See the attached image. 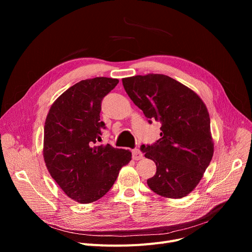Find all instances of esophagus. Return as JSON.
<instances>
[{"label": "esophagus", "instance_id": "34e87169", "mask_svg": "<svg viewBox=\"0 0 252 252\" xmlns=\"http://www.w3.org/2000/svg\"><path fill=\"white\" fill-rule=\"evenodd\" d=\"M131 153H133V159L134 160H140L143 158V153L139 149H134Z\"/></svg>", "mask_w": 252, "mask_h": 252}]
</instances>
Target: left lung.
I'll return each instance as SVG.
<instances>
[{
  "mask_svg": "<svg viewBox=\"0 0 252 252\" xmlns=\"http://www.w3.org/2000/svg\"><path fill=\"white\" fill-rule=\"evenodd\" d=\"M123 85L149 123L161 124L160 139L151 146H141L145 157L156 164V174L147 180L149 188L165 198L187 196L199 184L214 155L205 104L194 91L164 74L126 77Z\"/></svg>",
  "mask_w": 252,
  "mask_h": 252,
  "instance_id": "1",
  "label": "left lung"
}]
</instances>
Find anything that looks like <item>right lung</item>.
Here are the masks:
<instances>
[{
	"label": "right lung",
	"mask_w": 252,
	"mask_h": 252,
	"mask_svg": "<svg viewBox=\"0 0 252 252\" xmlns=\"http://www.w3.org/2000/svg\"><path fill=\"white\" fill-rule=\"evenodd\" d=\"M118 82L103 76L81 81L56 99L46 118V166L63 192L78 203L100 199L131 159L128 150L96 145L105 128L101 102Z\"/></svg>",
	"instance_id": "obj_1"
}]
</instances>
